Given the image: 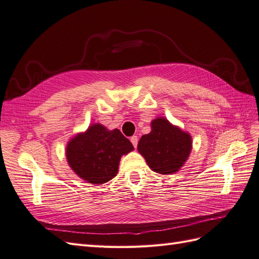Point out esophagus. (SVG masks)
Here are the masks:
<instances>
[{
	"label": "esophagus",
	"mask_w": 259,
	"mask_h": 259,
	"mask_svg": "<svg viewBox=\"0 0 259 259\" xmlns=\"http://www.w3.org/2000/svg\"><path fill=\"white\" fill-rule=\"evenodd\" d=\"M130 141H131V143H132V144H134V147H135V148H137L138 141H139V138H138L137 136H132V137L130 138Z\"/></svg>",
	"instance_id": "1"
}]
</instances>
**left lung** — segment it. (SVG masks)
Here are the masks:
<instances>
[{"label": "left lung", "instance_id": "8db88e82", "mask_svg": "<svg viewBox=\"0 0 259 259\" xmlns=\"http://www.w3.org/2000/svg\"><path fill=\"white\" fill-rule=\"evenodd\" d=\"M150 134L141 137L138 151L144 156L152 170L174 174L186 162L191 151V138L164 118L151 123Z\"/></svg>", "mask_w": 259, "mask_h": 259}]
</instances>
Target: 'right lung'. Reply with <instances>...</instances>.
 Wrapping results in <instances>:
<instances>
[{"label":"right lung","instance_id":"1","mask_svg":"<svg viewBox=\"0 0 259 259\" xmlns=\"http://www.w3.org/2000/svg\"><path fill=\"white\" fill-rule=\"evenodd\" d=\"M132 150L134 145L118 129L109 131L97 123L72 139L66 147V158L79 177L101 185L116 176L121 155Z\"/></svg>","mask_w":259,"mask_h":259}]
</instances>
